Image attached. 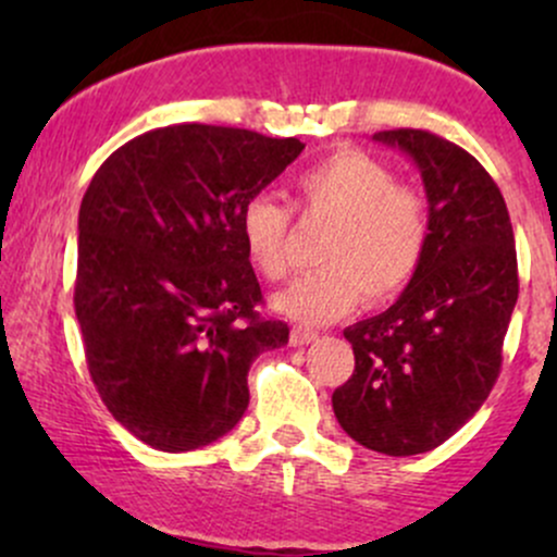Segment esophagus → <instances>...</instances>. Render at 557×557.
Masks as SVG:
<instances>
[{
    "label": "esophagus",
    "mask_w": 557,
    "mask_h": 557,
    "mask_svg": "<svg viewBox=\"0 0 557 557\" xmlns=\"http://www.w3.org/2000/svg\"><path fill=\"white\" fill-rule=\"evenodd\" d=\"M317 332H311V330H304V327H293V332H290V343L296 345V348H300V345H309V343H314L317 341Z\"/></svg>",
    "instance_id": "1"
}]
</instances>
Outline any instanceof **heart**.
I'll return each mask as SVG.
<instances>
[{"label": "heart", "mask_w": 557, "mask_h": 557, "mask_svg": "<svg viewBox=\"0 0 557 557\" xmlns=\"http://www.w3.org/2000/svg\"><path fill=\"white\" fill-rule=\"evenodd\" d=\"M296 201L306 214L335 222L324 240L322 270L304 274L274 296V309L300 324L348 314L361 293L369 304L395 298L419 272L430 240V212L419 190L398 185L393 170L361 151H341L300 172ZM290 212L272 196L248 198L240 238L267 280H283Z\"/></svg>", "instance_id": "heart-1"}]
</instances>
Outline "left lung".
<instances>
[{
  "mask_svg": "<svg viewBox=\"0 0 557 557\" xmlns=\"http://www.w3.org/2000/svg\"><path fill=\"white\" fill-rule=\"evenodd\" d=\"M417 164L430 240L387 311L343 332L356 369L332 393L341 426L385 456H419L453 437L487 400L519 298L508 207L469 151L426 131L374 133Z\"/></svg>",
  "mask_w": 557,
  "mask_h": 557,
  "instance_id": "1",
  "label": "left lung"
}]
</instances>
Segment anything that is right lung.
<instances>
[{
	"label": "right lung",
	"instance_id": "1",
	"mask_svg": "<svg viewBox=\"0 0 557 557\" xmlns=\"http://www.w3.org/2000/svg\"><path fill=\"white\" fill-rule=\"evenodd\" d=\"M304 151L298 138L185 123L127 140L78 214V317L101 400L140 443L196 450L238 424L248 369L283 348L261 319L240 209Z\"/></svg>",
	"mask_w": 557,
	"mask_h": 557
}]
</instances>
